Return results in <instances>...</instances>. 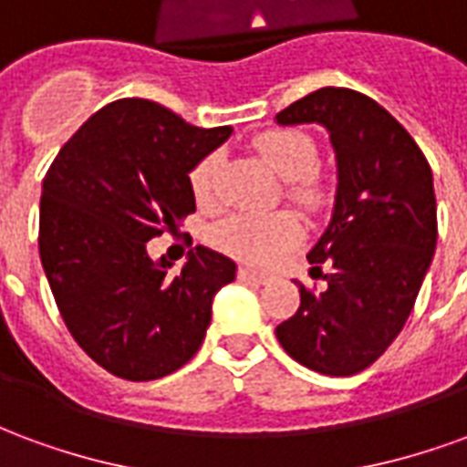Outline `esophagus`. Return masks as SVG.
I'll use <instances>...</instances> for the list:
<instances>
[{
	"instance_id": "1",
	"label": "esophagus",
	"mask_w": 467,
	"mask_h": 467,
	"mask_svg": "<svg viewBox=\"0 0 467 467\" xmlns=\"http://www.w3.org/2000/svg\"><path fill=\"white\" fill-rule=\"evenodd\" d=\"M237 280H243V283L265 285V283H270V275L257 273V270H250V267H240V270H237Z\"/></svg>"
}]
</instances>
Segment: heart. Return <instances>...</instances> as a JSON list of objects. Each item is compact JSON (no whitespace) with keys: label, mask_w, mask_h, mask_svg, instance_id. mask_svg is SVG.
Wrapping results in <instances>:
<instances>
[{"label":"heart","mask_w":467,"mask_h":467,"mask_svg":"<svg viewBox=\"0 0 467 467\" xmlns=\"http://www.w3.org/2000/svg\"><path fill=\"white\" fill-rule=\"evenodd\" d=\"M257 152L283 180H287V197L305 210H320L330 190L320 174L315 172L317 144L303 130L280 127L267 130L254 140ZM217 172H220V152H207L190 172V187L197 204L210 207L217 200ZM303 234V227L293 213L253 214L237 213L224 217L210 230V243L220 253L237 257L250 265H270L280 254L293 247Z\"/></svg>","instance_id":"obj_1"}]
</instances>
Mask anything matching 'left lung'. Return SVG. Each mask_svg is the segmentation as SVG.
<instances>
[{"mask_svg":"<svg viewBox=\"0 0 467 467\" xmlns=\"http://www.w3.org/2000/svg\"><path fill=\"white\" fill-rule=\"evenodd\" d=\"M323 124L337 160L330 224L307 254L323 293L300 287L297 313L277 325L285 352L333 378L365 370L398 337L438 240L431 164L408 130L375 99L323 87L277 124Z\"/></svg>","mask_w":467,"mask_h":467,"instance_id":"1","label":"left lung"}]
</instances>
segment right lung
Listing matches in <instances>:
<instances>
[{
	"label": "right lung",
	"instance_id": "1",
	"mask_svg": "<svg viewBox=\"0 0 467 467\" xmlns=\"http://www.w3.org/2000/svg\"><path fill=\"white\" fill-rule=\"evenodd\" d=\"M233 127L202 130L127 97L102 107L49 164L39 202V257L77 345L107 372L144 382L200 350L213 297L234 280L224 254L194 247L180 273L147 243L194 213L190 172Z\"/></svg>",
	"mask_w": 467,
	"mask_h": 467
}]
</instances>
